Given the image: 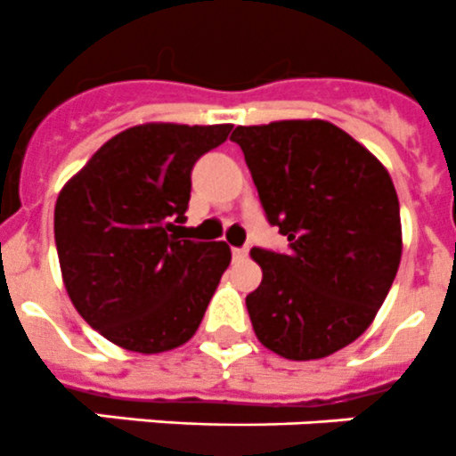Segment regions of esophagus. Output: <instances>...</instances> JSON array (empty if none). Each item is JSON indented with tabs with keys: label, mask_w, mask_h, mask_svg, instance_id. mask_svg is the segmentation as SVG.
I'll use <instances>...</instances> for the list:
<instances>
[{
	"label": "esophagus",
	"mask_w": 456,
	"mask_h": 456,
	"mask_svg": "<svg viewBox=\"0 0 456 456\" xmlns=\"http://www.w3.org/2000/svg\"><path fill=\"white\" fill-rule=\"evenodd\" d=\"M232 257H235V260H246V257H248V246H241V248H232Z\"/></svg>",
	"instance_id": "obj_1"
}]
</instances>
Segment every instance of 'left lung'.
Listing matches in <instances>:
<instances>
[{"label":"left lung","instance_id":"8db88e82","mask_svg":"<svg viewBox=\"0 0 456 456\" xmlns=\"http://www.w3.org/2000/svg\"><path fill=\"white\" fill-rule=\"evenodd\" d=\"M250 176L289 253L253 248L262 282L246 310L262 346L294 362L328 357L373 323L403 256L394 181L323 119L237 126Z\"/></svg>","mask_w":456,"mask_h":456}]
</instances>
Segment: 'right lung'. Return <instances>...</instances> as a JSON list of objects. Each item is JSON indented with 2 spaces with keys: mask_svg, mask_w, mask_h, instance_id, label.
Instances as JSON below:
<instances>
[{
  "mask_svg": "<svg viewBox=\"0 0 456 456\" xmlns=\"http://www.w3.org/2000/svg\"><path fill=\"white\" fill-rule=\"evenodd\" d=\"M232 124L151 122L106 142L61 190L58 262L78 314L119 348L174 350L199 330L221 275L225 241L181 240L191 167Z\"/></svg>",
  "mask_w": 456,
  "mask_h": 456,
  "instance_id": "add662e5",
  "label": "right lung"
}]
</instances>
